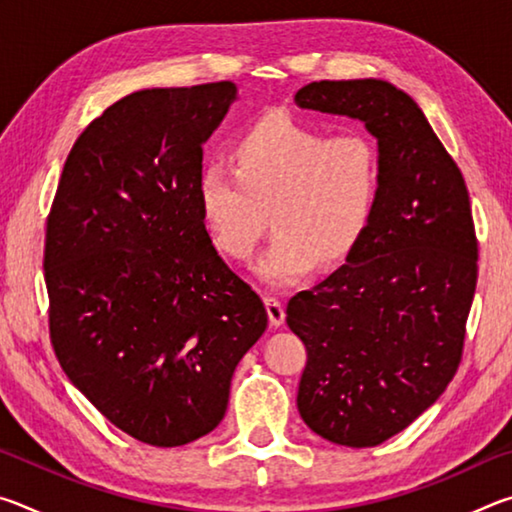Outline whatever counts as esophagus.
<instances>
[{
	"label": "esophagus",
	"mask_w": 512,
	"mask_h": 512,
	"mask_svg": "<svg viewBox=\"0 0 512 512\" xmlns=\"http://www.w3.org/2000/svg\"><path fill=\"white\" fill-rule=\"evenodd\" d=\"M264 305H266V314H268V323L271 327H280L284 323V307L280 300L275 298H264Z\"/></svg>",
	"instance_id": "1"
}]
</instances>
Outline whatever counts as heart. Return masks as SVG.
I'll use <instances>...</instances> for the list:
<instances>
[{
    "label": "heart",
    "instance_id": "1",
    "mask_svg": "<svg viewBox=\"0 0 512 512\" xmlns=\"http://www.w3.org/2000/svg\"><path fill=\"white\" fill-rule=\"evenodd\" d=\"M232 169L210 164L196 178V205L225 257H253L268 219L275 237L253 271L287 289L348 257L379 198V153L366 135L327 131L273 110L230 149Z\"/></svg>",
    "mask_w": 512,
    "mask_h": 512
}]
</instances>
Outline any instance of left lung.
<instances>
[{
  "label": "left lung",
  "instance_id": "1",
  "mask_svg": "<svg viewBox=\"0 0 512 512\" xmlns=\"http://www.w3.org/2000/svg\"><path fill=\"white\" fill-rule=\"evenodd\" d=\"M293 99L359 119L377 140L366 232L341 268L287 305L307 348L300 418L329 443L375 447L420 418L461 363L479 257L470 196L418 103L393 83L314 81Z\"/></svg>",
  "mask_w": 512,
  "mask_h": 512
}]
</instances>
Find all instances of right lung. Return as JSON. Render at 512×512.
<instances>
[{
    "label": "right lung",
    "mask_w": 512,
    "mask_h": 512,
    "mask_svg": "<svg viewBox=\"0 0 512 512\" xmlns=\"http://www.w3.org/2000/svg\"><path fill=\"white\" fill-rule=\"evenodd\" d=\"M237 99L221 81L112 103L69 151L47 219L60 366L117 429L153 447L216 429L237 363L268 325L196 205L203 144Z\"/></svg>",
    "instance_id": "add662e5"
}]
</instances>
